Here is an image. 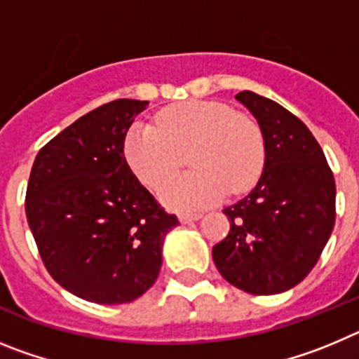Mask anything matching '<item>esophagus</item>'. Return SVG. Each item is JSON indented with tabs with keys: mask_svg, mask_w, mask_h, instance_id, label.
<instances>
[{
	"mask_svg": "<svg viewBox=\"0 0 359 359\" xmlns=\"http://www.w3.org/2000/svg\"><path fill=\"white\" fill-rule=\"evenodd\" d=\"M201 219V214H182L180 215V223L182 224H190L194 221H199Z\"/></svg>",
	"mask_w": 359,
	"mask_h": 359,
	"instance_id": "34e87169",
	"label": "esophagus"
}]
</instances>
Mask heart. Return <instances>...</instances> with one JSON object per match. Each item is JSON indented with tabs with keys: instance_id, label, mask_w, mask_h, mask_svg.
I'll use <instances>...</instances> for the list:
<instances>
[{
	"instance_id": "b5f03b06",
	"label": "heart",
	"mask_w": 359,
	"mask_h": 359,
	"mask_svg": "<svg viewBox=\"0 0 359 359\" xmlns=\"http://www.w3.org/2000/svg\"><path fill=\"white\" fill-rule=\"evenodd\" d=\"M189 154L192 173L158 192L165 207L196 212L257 183L266 147L259 123L215 100H190L163 109L156 126L136 122L123 138V158L145 187L156 189Z\"/></svg>"
}]
</instances>
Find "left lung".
<instances>
[{"instance_id": "1", "label": "left lung", "mask_w": 359, "mask_h": 359, "mask_svg": "<svg viewBox=\"0 0 359 359\" xmlns=\"http://www.w3.org/2000/svg\"><path fill=\"white\" fill-rule=\"evenodd\" d=\"M236 98L264 136V169L255 189L223 210L230 231L212 257L231 286L250 294L284 293L309 275L331 237L334 177L302 120L253 91Z\"/></svg>"}]
</instances>
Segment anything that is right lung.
Returning <instances> with one entry per match:
<instances>
[{"label": "right lung", "mask_w": 359, "mask_h": 359, "mask_svg": "<svg viewBox=\"0 0 359 359\" xmlns=\"http://www.w3.org/2000/svg\"><path fill=\"white\" fill-rule=\"evenodd\" d=\"M147 100H113L68 126L36 156L28 224L44 266L88 302L128 304L154 284L177 217L158 207L123 158Z\"/></svg>", "instance_id": "right-lung-1"}]
</instances>
